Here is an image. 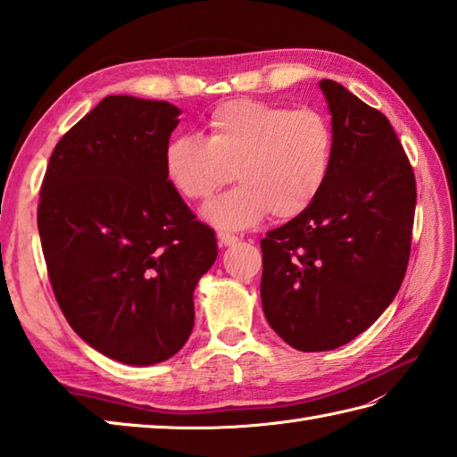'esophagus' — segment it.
<instances>
[{"label": "esophagus", "mask_w": 457, "mask_h": 457, "mask_svg": "<svg viewBox=\"0 0 457 457\" xmlns=\"http://www.w3.org/2000/svg\"><path fill=\"white\" fill-rule=\"evenodd\" d=\"M218 241H220V245L231 247V245L239 244V237H237V236H231V234H226V231H220V234H218Z\"/></svg>", "instance_id": "1"}]
</instances>
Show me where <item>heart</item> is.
<instances>
[{"mask_svg":"<svg viewBox=\"0 0 457 457\" xmlns=\"http://www.w3.org/2000/svg\"><path fill=\"white\" fill-rule=\"evenodd\" d=\"M204 129V139L184 135L164 145L162 167L174 190L194 202L239 180L202 212L218 229L251 228L269 212L295 218L312 206L332 172L334 129L318 110L231 100L210 113Z\"/></svg>","mask_w":457,"mask_h":457,"instance_id":"1","label":"heart"}]
</instances>
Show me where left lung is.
Masks as SVG:
<instances>
[{
  "label": "left lung",
  "mask_w": 457,
  "mask_h": 457,
  "mask_svg": "<svg viewBox=\"0 0 457 457\" xmlns=\"http://www.w3.org/2000/svg\"><path fill=\"white\" fill-rule=\"evenodd\" d=\"M336 137L312 206L261 239L269 326L300 352L352 342L401 288L416 182L391 121L334 80H320Z\"/></svg>",
  "instance_id": "obj_1"
}]
</instances>
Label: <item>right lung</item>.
Listing matches in <instances>:
<instances>
[{
  "mask_svg": "<svg viewBox=\"0 0 457 457\" xmlns=\"http://www.w3.org/2000/svg\"><path fill=\"white\" fill-rule=\"evenodd\" d=\"M180 110L108 96L48 161L37 226L56 303L96 352L147 367L194 328V288L218 257L169 182L162 151Z\"/></svg>",
  "mask_w": 457,
  "mask_h": 457,
  "instance_id": "1",
  "label": "right lung"
}]
</instances>
